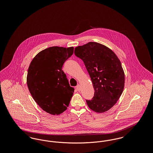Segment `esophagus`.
Returning a JSON list of instances; mask_svg holds the SVG:
<instances>
[{
	"mask_svg": "<svg viewBox=\"0 0 153 153\" xmlns=\"http://www.w3.org/2000/svg\"><path fill=\"white\" fill-rule=\"evenodd\" d=\"M76 89H77V91H80V90H81V88H80V85L79 84H78V85L76 86Z\"/></svg>",
	"mask_w": 153,
	"mask_h": 153,
	"instance_id": "1",
	"label": "esophagus"
}]
</instances>
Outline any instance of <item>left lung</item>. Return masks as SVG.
Instances as JSON below:
<instances>
[{
	"instance_id": "left-lung-1",
	"label": "left lung",
	"mask_w": 153,
	"mask_h": 153,
	"mask_svg": "<svg viewBox=\"0 0 153 153\" xmlns=\"http://www.w3.org/2000/svg\"><path fill=\"white\" fill-rule=\"evenodd\" d=\"M74 54L81 59L87 68L95 90L88 106L98 113L111 109L123 91L124 73L115 53L102 44L90 42L75 48Z\"/></svg>"
}]
</instances>
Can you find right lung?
I'll return each mask as SVG.
<instances>
[{
	"mask_svg": "<svg viewBox=\"0 0 153 153\" xmlns=\"http://www.w3.org/2000/svg\"><path fill=\"white\" fill-rule=\"evenodd\" d=\"M74 48L53 46L38 53L30 64L27 84L37 104L51 115H59L69 106L74 89L62 68Z\"/></svg>",
	"mask_w": 153,
	"mask_h": 153,
	"instance_id": "obj_1",
	"label": "right lung"
}]
</instances>
